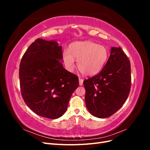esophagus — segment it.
<instances>
[{
  "label": "esophagus",
  "mask_w": 150,
  "mask_h": 150,
  "mask_svg": "<svg viewBox=\"0 0 150 150\" xmlns=\"http://www.w3.org/2000/svg\"><path fill=\"white\" fill-rule=\"evenodd\" d=\"M79 85L82 86L83 84V79H81V78H79Z\"/></svg>",
  "instance_id": "1"
}]
</instances>
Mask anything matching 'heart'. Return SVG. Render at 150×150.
Here are the masks:
<instances>
[{
  "mask_svg": "<svg viewBox=\"0 0 150 150\" xmlns=\"http://www.w3.org/2000/svg\"><path fill=\"white\" fill-rule=\"evenodd\" d=\"M108 56L106 47L91 40L74 42L69 51L65 50L63 52V60L67 69H74L76 59L78 69L86 76H94L100 72Z\"/></svg>",
  "mask_w": 150,
  "mask_h": 150,
  "instance_id": "heart-1",
  "label": "heart"
}]
</instances>
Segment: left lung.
I'll return each instance as SVG.
<instances>
[{"instance_id": "8db88e82", "label": "left lung", "mask_w": 150, "mask_h": 150, "mask_svg": "<svg viewBox=\"0 0 150 150\" xmlns=\"http://www.w3.org/2000/svg\"><path fill=\"white\" fill-rule=\"evenodd\" d=\"M131 83L129 60L120 47H111L101 71L83 81L85 103L89 112L99 118L115 114L128 98Z\"/></svg>"}]
</instances>
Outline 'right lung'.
Here are the masks:
<instances>
[{"label":"right lung","mask_w":150,"mask_h":150,"mask_svg":"<svg viewBox=\"0 0 150 150\" xmlns=\"http://www.w3.org/2000/svg\"><path fill=\"white\" fill-rule=\"evenodd\" d=\"M62 47L55 40L38 39L27 49L19 66L22 98L40 116L57 119L66 112L79 86L76 75L63 67Z\"/></svg>","instance_id":"add662e5"}]
</instances>
